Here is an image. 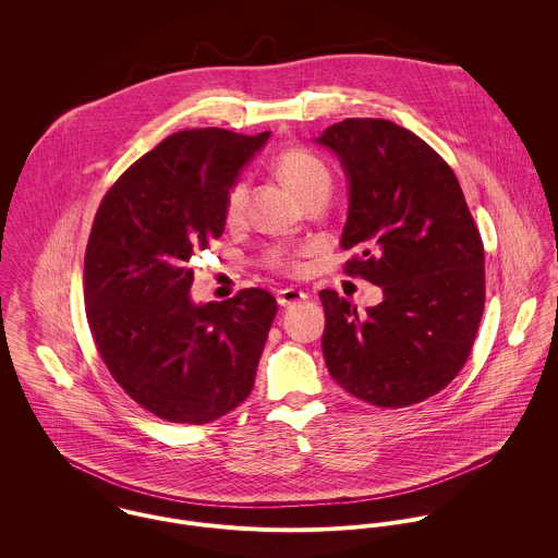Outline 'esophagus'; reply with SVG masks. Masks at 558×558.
Segmentation results:
<instances>
[{"label": "esophagus", "mask_w": 558, "mask_h": 558, "mask_svg": "<svg viewBox=\"0 0 558 558\" xmlns=\"http://www.w3.org/2000/svg\"><path fill=\"white\" fill-rule=\"evenodd\" d=\"M305 299H307V292L296 290V288H286V290H281V292L277 294V303H279L281 307L296 305V303H301V301H305Z\"/></svg>", "instance_id": "obj_1"}]
</instances>
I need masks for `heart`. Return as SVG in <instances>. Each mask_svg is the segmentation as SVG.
<instances>
[{
	"label": "heart",
	"instance_id": "heart-1",
	"mask_svg": "<svg viewBox=\"0 0 558 558\" xmlns=\"http://www.w3.org/2000/svg\"><path fill=\"white\" fill-rule=\"evenodd\" d=\"M275 169L277 175L301 197V202H307L310 197L316 195H328L330 184H332V173L330 167L319 159L316 153L303 146H292L279 153L275 159ZM246 206V184L242 180H236L228 193H226V219L228 223H236L244 215ZM301 251L286 248V246H270L264 253L266 266L272 270H299L301 268Z\"/></svg>",
	"mask_w": 558,
	"mask_h": 558
}]
</instances>
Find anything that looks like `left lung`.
Instances as JSON below:
<instances>
[{"label": "left lung", "mask_w": 558, "mask_h": 558, "mask_svg": "<svg viewBox=\"0 0 558 558\" xmlns=\"http://www.w3.org/2000/svg\"><path fill=\"white\" fill-rule=\"evenodd\" d=\"M328 146L350 180L343 270L380 286L365 314L322 290V352L335 383L380 408L442 391L464 367L485 303V255L462 186L434 148L389 120L348 118Z\"/></svg>", "instance_id": "left-lung-1"}]
</instances>
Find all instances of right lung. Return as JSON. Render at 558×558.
Returning a JSON list of instances; mask_svg holds the SVG:
<instances>
[{"mask_svg":"<svg viewBox=\"0 0 558 558\" xmlns=\"http://www.w3.org/2000/svg\"><path fill=\"white\" fill-rule=\"evenodd\" d=\"M191 129L162 140L105 193L85 248V316L113 380L169 423H210L248 398L277 314L259 288L189 296L197 251L226 228V193L268 140Z\"/></svg>","mask_w":558,"mask_h":558,"instance_id":"add662e5","label":"right lung"}]
</instances>
